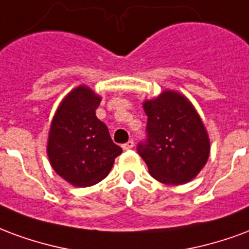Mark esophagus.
<instances>
[{"label":"esophagus","instance_id":"1","mask_svg":"<svg viewBox=\"0 0 249 249\" xmlns=\"http://www.w3.org/2000/svg\"><path fill=\"white\" fill-rule=\"evenodd\" d=\"M132 147H134V141H128L127 143H124V144H122V148L124 150V151H127V150H131Z\"/></svg>","mask_w":249,"mask_h":249}]
</instances>
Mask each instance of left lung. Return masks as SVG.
Wrapping results in <instances>:
<instances>
[{
    "instance_id": "left-lung-1",
    "label": "left lung",
    "mask_w": 249,
    "mask_h": 249,
    "mask_svg": "<svg viewBox=\"0 0 249 249\" xmlns=\"http://www.w3.org/2000/svg\"><path fill=\"white\" fill-rule=\"evenodd\" d=\"M147 141L138 152L158 182L179 186L191 182L210 157V138L196 108L183 94L164 90L143 102Z\"/></svg>"
}]
</instances>
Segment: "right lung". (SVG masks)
<instances>
[{"label": "right lung", "mask_w": 249, "mask_h": 249, "mask_svg": "<svg viewBox=\"0 0 249 249\" xmlns=\"http://www.w3.org/2000/svg\"><path fill=\"white\" fill-rule=\"evenodd\" d=\"M101 101L97 92L81 85L63 98L50 123L49 162L74 187H90L103 180L122 154L106 124L95 115Z\"/></svg>", "instance_id": "right-lung-1"}]
</instances>
